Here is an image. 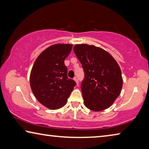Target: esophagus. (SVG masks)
I'll list each match as a JSON object with an SVG mask.
<instances>
[{"label": "esophagus", "instance_id": "1", "mask_svg": "<svg viewBox=\"0 0 149 149\" xmlns=\"http://www.w3.org/2000/svg\"><path fill=\"white\" fill-rule=\"evenodd\" d=\"M73 80H74L75 82H76V83H77V84H79V80H78V79H77V77H74V79H73Z\"/></svg>", "mask_w": 149, "mask_h": 149}]
</instances>
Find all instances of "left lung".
Masks as SVG:
<instances>
[{
	"label": "left lung",
	"instance_id": "obj_1",
	"mask_svg": "<svg viewBox=\"0 0 149 149\" xmlns=\"http://www.w3.org/2000/svg\"><path fill=\"white\" fill-rule=\"evenodd\" d=\"M73 50L84 71L81 90L85 106L93 111L110 107L123 84L118 63L109 52L93 45L77 44Z\"/></svg>",
	"mask_w": 149,
	"mask_h": 149
}]
</instances>
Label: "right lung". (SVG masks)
<instances>
[{"label":"right lung","mask_w":149,"mask_h":149,"mask_svg":"<svg viewBox=\"0 0 149 149\" xmlns=\"http://www.w3.org/2000/svg\"><path fill=\"white\" fill-rule=\"evenodd\" d=\"M72 44H56L44 49L34 63L30 74V86L42 105L51 110L63 107L76 82L67 77L64 61Z\"/></svg>","instance_id":"right-lung-1"}]
</instances>
